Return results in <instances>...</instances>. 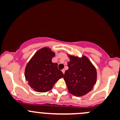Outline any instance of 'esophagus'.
<instances>
[{
  "label": "esophagus",
  "mask_w": 120,
  "mask_h": 120,
  "mask_svg": "<svg viewBox=\"0 0 120 120\" xmlns=\"http://www.w3.org/2000/svg\"><path fill=\"white\" fill-rule=\"evenodd\" d=\"M61 71H62L63 74H64V73H65V69H62V70H61Z\"/></svg>",
  "instance_id": "1"
}]
</instances>
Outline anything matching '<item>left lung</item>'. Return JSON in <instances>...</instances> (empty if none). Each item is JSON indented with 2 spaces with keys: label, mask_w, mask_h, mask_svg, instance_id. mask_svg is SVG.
<instances>
[{
  "label": "left lung",
  "mask_w": 120,
  "mask_h": 120,
  "mask_svg": "<svg viewBox=\"0 0 120 120\" xmlns=\"http://www.w3.org/2000/svg\"><path fill=\"white\" fill-rule=\"evenodd\" d=\"M67 56L70 60L67 64L69 68L65 72L64 80L68 91L77 97L85 95L96 83V69L86 56Z\"/></svg>",
  "instance_id": "8db88e82"
}]
</instances>
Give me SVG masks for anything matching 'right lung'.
<instances>
[{
	"mask_svg": "<svg viewBox=\"0 0 120 120\" xmlns=\"http://www.w3.org/2000/svg\"><path fill=\"white\" fill-rule=\"evenodd\" d=\"M55 53L48 47L38 50L25 68V78L35 91L46 92L51 90L64 74L58 69L57 63H52Z\"/></svg>",
	"mask_w": 120,
	"mask_h": 120,
	"instance_id": "right-lung-1",
	"label": "right lung"
}]
</instances>
